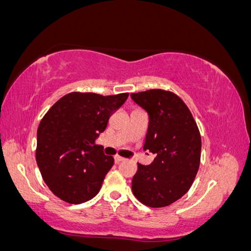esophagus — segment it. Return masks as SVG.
I'll list each match as a JSON object with an SVG mask.
<instances>
[{
	"label": "esophagus",
	"instance_id": "esophagus-1",
	"mask_svg": "<svg viewBox=\"0 0 251 251\" xmlns=\"http://www.w3.org/2000/svg\"><path fill=\"white\" fill-rule=\"evenodd\" d=\"M114 159H115V162H116V163H119V162H122V161H125L124 158H122V156H118V155H116Z\"/></svg>",
	"mask_w": 251,
	"mask_h": 251
}]
</instances>
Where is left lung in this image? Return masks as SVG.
Instances as JSON below:
<instances>
[{
    "label": "left lung",
    "mask_w": 251,
    "mask_h": 251,
    "mask_svg": "<svg viewBox=\"0 0 251 251\" xmlns=\"http://www.w3.org/2000/svg\"><path fill=\"white\" fill-rule=\"evenodd\" d=\"M149 115L143 149L155 155L150 166L137 163L132 190L142 204L164 207L188 192L200 168L201 134L186 103L161 89L132 93Z\"/></svg>",
    "instance_id": "1"
}]
</instances>
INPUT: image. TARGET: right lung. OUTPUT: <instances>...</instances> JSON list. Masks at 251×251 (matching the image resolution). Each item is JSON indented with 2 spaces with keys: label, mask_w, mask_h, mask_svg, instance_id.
Wrapping results in <instances>:
<instances>
[{
  "label": "right lung",
  "mask_w": 251,
  "mask_h": 251,
  "mask_svg": "<svg viewBox=\"0 0 251 251\" xmlns=\"http://www.w3.org/2000/svg\"><path fill=\"white\" fill-rule=\"evenodd\" d=\"M127 97L128 93L104 97L71 92L44 116L37 130L36 160L55 196L81 204L99 193L114 158L104 155L95 141Z\"/></svg>",
  "instance_id": "add662e5"
}]
</instances>
